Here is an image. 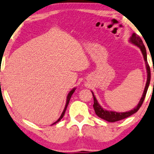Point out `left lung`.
<instances>
[{
    "label": "left lung",
    "mask_w": 154,
    "mask_h": 154,
    "mask_svg": "<svg viewBox=\"0 0 154 154\" xmlns=\"http://www.w3.org/2000/svg\"><path fill=\"white\" fill-rule=\"evenodd\" d=\"M129 41L133 44H134L136 46H138V48L141 49L142 54H143L144 60H145L146 63V68L147 71V81L146 83L145 88H144L143 95H142V97L140 99L139 102H138V105L134 108V109L131 110L129 111L126 112H116V111H107V110L104 109L103 108H102L101 106H100V104L98 103L97 99L96 98V96H94V93L91 91L93 94V97H94V111L96 112V115L98 116V117H100V119H103V120H106L109 122H116V121L122 120V119H126V118H128L130 116L134 114V113H136L138 111V109H140L142 103H143L144 98L146 97V94L148 88L149 86L150 81H151V71H150V67L149 66V63L147 62V54H146V50L145 46H144L143 41L141 38H140L137 34L133 33L132 35L130 38Z\"/></svg>",
    "instance_id": "obj_1"
}]
</instances>
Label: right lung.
<instances>
[{
	"instance_id": "add662e5",
	"label": "right lung",
	"mask_w": 154,
	"mask_h": 154,
	"mask_svg": "<svg viewBox=\"0 0 154 154\" xmlns=\"http://www.w3.org/2000/svg\"><path fill=\"white\" fill-rule=\"evenodd\" d=\"M75 88H73L72 89V90L71 91H70L69 93H68V96H67V99H66V103L65 108H64V110H63V113H61V115H60V116L59 119H58V120H57V121H56V122H54V123H53L52 125H54V124H56V123H58V121H60V120H61V119H62V118L63 117L64 114H65V112H66V109H67V106H68V103H69L70 99H71V96H72V94H73L74 91H75Z\"/></svg>"
}]
</instances>
